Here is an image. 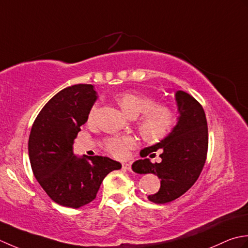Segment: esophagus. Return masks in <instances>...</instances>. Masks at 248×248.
I'll return each instance as SVG.
<instances>
[{"label": "esophagus", "instance_id": "obj_1", "mask_svg": "<svg viewBox=\"0 0 248 248\" xmlns=\"http://www.w3.org/2000/svg\"><path fill=\"white\" fill-rule=\"evenodd\" d=\"M123 169H125V170H131V164L124 163L123 164Z\"/></svg>", "mask_w": 248, "mask_h": 248}]
</instances>
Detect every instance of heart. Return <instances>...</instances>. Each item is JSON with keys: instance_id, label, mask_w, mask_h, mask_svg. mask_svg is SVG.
Listing matches in <instances>:
<instances>
[{"instance_id": "obj_1", "label": "heart", "mask_w": 248, "mask_h": 248, "mask_svg": "<svg viewBox=\"0 0 248 248\" xmlns=\"http://www.w3.org/2000/svg\"><path fill=\"white\" fill-rule=\"evenodd\" d=\"M117 102L125 114L130 118L139 119V129L142 137L155 142L168 136L174 124V113L172 109L163 104H156V100L149 95L125 92L117 97ZM97 109L94 105L90 111L92 118ZM137 139L131 136L125 137H111L106 140L105 149L114 157H125L130 150L137 145Z\"/></svg>"}]
</instances>
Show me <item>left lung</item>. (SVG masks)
<instances>
[{"mask_svg":"<svg viewBox=\"0 0 248 248\" xmlns=\"http://www.w3.org/2000/svg\"><path fill=\"white\" fill-rule=\"evenodd\" d=\"M179 121L172 131L160 142L140 152L146 157L159 150L160 163H151L149 158L135 161V172L153 173L158 176L160 188L148 198L154 203L163 204L178 199L198 180L208 154L209 135L204 110L193 96L184 91H176Z\"/></svg>","mask_w":248,"mask_h":248,"instance_id":"8db88e82","label":"left lung"}]
</instances>
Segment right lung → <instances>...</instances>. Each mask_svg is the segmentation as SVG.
<instances>
[{
	"label": "right lung",
	"mask_w": 248,
	"mask_h": 248,
	"mask_svg": "<svg viewBox=\"0 0 248 248\" xmlns=\"http://www.w3.org/2000/svg\"><path fill=\"white\" fill-rule=\"evenodd\" d=\"M96 98L92 84L65 88L40 110L30 134L29 156L35 178L63 206L78 209L90 203L105 176L122 167L109 157H77L73 152L74 140Z\"/></svg>",
	"instance_id": "add662e5"
}]
</instances>
